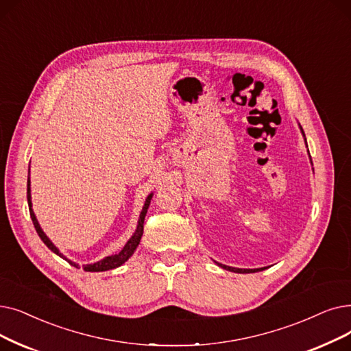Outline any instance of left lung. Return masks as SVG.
<instances>
[{"label":"left lung","instance_id":"obj_1","mask_svg":"<svg viewBox=\"0 0 351 351\" xmlns=\"http://www.w3.org/2000/svg\"><path fill=\"white\" fill-rule=\"evenodd\" d=\"M300 129H301V133H302V136H306L304 134V132H302V128L300 126ZM307 143V142H306ZM215 264L217 265H219L221 268H223V269H228V271H232V272H238V274H250V272H256V271H263V269H265V268H255V269H242V268H234V267H228V265H223V264H219V263H217L215 261Z\"/></svg>","mask_w":351,"mask_h":351}]
</instances>
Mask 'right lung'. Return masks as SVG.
I'll return each instance as SVG.
<instances>
[{
	"label": "right lung",
	"instance_id": "1",
	"mask_svg": "<svg viewBox=\"0 0 351 351\" xmlns=\"http://www.w3.org/2000/svg\"><path fill=\"white\" fill-rule=\"evenodd\" d=\"M152 196H154V193H150L146 201H145V205H143V209L141 212V217H139V221H138V226H136V231L134 234L130 237V239L126 242V245L123 247V250H121L119 254H114V255H110V256H106L103 258V260L95 263V264H87V265H83V269L84 271H88V272H100V271H108V269H113V268H117L120 267L121 264H125L129 258L133 255V252L136 251V248H138L139 242H141V238L143 235V222H145V217H146V212H147V208L150 205V199ZM27 201H28V208H29V217H32V221L34 223V228L38 234V237L41 238V241L47 245L54 254H57L58 256H62L63 260L69 261V264H71L73 267L79 268V264H75L70 260H67V258L58 251V248L54 245V243L47 238V235L44 234V231L41 230V226L34 215V210H33V204H32V188H29V176H28V180H27Z\"/></svg>",
	"mask_w": 351,
	"mask_h": 351
}]
</instances>
